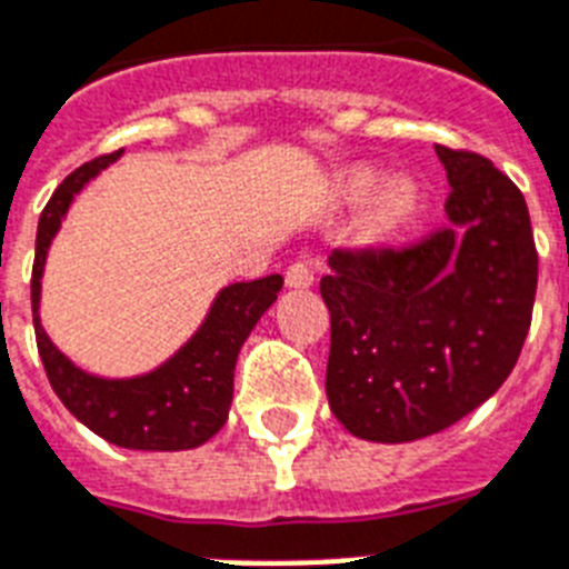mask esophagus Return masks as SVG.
<instances>
[{"label": "esophagus", "instance_id": "esophagus-1", "mask_svg": "<svg viewBox=\"0 0 569 569\" xmlns=\"http://www.w3.org/2000/svg\"><path fill=\"white\" fill-rule=\"evenodd\" d=\"M312 283L315 271L307 262H292V266L286 269V286H289V289H309Z\"/></svg>", "mask_w": 569, "mask_h": 569}]
</instances>
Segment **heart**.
<instances>
[{"instance_id":"heart-1","label":"heart","mask_w":569,"mask_h":569,"mask_svg":"<svg viewBox=\"0 0 569 569\" xmlns=\"http://www.w3.org/2000/svg\"><path fill=\"white\" fill-rule=\"evenodd\" d=\"M381 173L376 167H352L347 173L341 176V196L347 202H365L367 196L373 193L379 188ZM419 204V184L408 176H399V179L388 181L385 188L376 193L373 208H370V217H367V226L373 233H390L396 231L399 226H405L413 211H417Z\"/></svg>"}]
</instances>
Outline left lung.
Instances as JSON below:
<instances>
[{
  "label": "left lung",
  "instance_id": "left-lung-1",
  "mask_svg": "<svg viewBox=\"0 0 569 569\" xmlns=\"http://www.w3.org/2000/svg\"><path fill=\"white\" fill-rule=\"evenodd\" d=\"M448 226L408 248L332 251L327 396L370 442L446 431L509 379L527 341L538 251L523 193L489 159L437 144Z\"/></svg>",
  "mask_w": 569,
  "mask_h": 569
}]
</instances>
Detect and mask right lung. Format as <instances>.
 <instances>
[{
    "label": "right lung",
    "instance_id": "1",
    "mask_svg": "<svg viewBox=\"0 0 569 569\" xmlns=\"http://www.w3.org/2000/svg\"><path fill=\"white\" fill-rule=\"evenodd\" d=\"M121 152L86 161L63 179L37 226L31 271V309L37 350L60 402L80 422L112 446L132 451H188L202 446L226 425L233 399V367L248 332L283 289V277L269 274L251 283H231L217 295L208 318L184 347L161 367L132 379H103L71 365L40 323V280L54 233L74 196Z\"/></svg>",
    "mask_w": 569,
    "mask_h": 569
}]
</instances>
